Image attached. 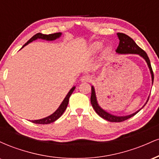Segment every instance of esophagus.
I'll return each instance as SVG.
<instances>
[{
  "instance_id": "1",
  "label": "esophagus",
  "mask_w": 159,
  "mask_h": 159,
  "mask_svg": "<svg viewBox=\"0 0 159 159\" xmlns=\"http://www.w3.org/2000/svg\"><path fill=\"white\" fill-rule=\"evenodd\" d=\"M81 81L82 82H89L91 81V78H90V76L87 75H86L82 76L81 78Z\"/></svg>"
}]
</instances>
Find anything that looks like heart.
Listing matches in <instances>:
<instances>
[{"label": "heart", "instance_id": "heart-1", "mask_svg": "<svg viewBox=\"0 0 159 159\" xmlns=\"http://www.w3.org/2000/svg\"><path fill=\"white\" fill-rule=\"evenodd\" d=\"M102 43H100V42H94L89 47V52L90 54H96V52H98L102 48ZM109 51H110V48L108 47L104 49L105 52H108Z\"/></svg>", "mask_w": 159, "mask_h": 159}]
</instances>
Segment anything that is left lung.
<instances>
[{"instance_id": "1", "label": "left lung", "mask_w": 159, "mask_h": 159, "mask_svg": "<svg viewBox=\"0 0 159 159\" xmlns=\"http://www.w3.org/2000/svg\"><path fill=\"white\" fill-rule=\"evenodd\" d=\"M117 35V37L119 38L120 43L119 46L116 48V52L117 54H138V55L141 57L142 58H143L145 60V61L147 62V66H148V68L149 69V72H150L151 74V78H152V85L153 84V80H154V75H153V72L152 67H151L150 61H149V59L147 56V53H146L143 49H141L138 46V45L136 44L135 42L133 40L132 38L129 37V36H127L126 34H122V33H117L116 34ZM149 98V96H148V98H147V102L144 104V105L142 107L145 106V105L147 104V102H148V99ZM90 102L91 105H92L93 107L96 112L98 116H101L103 119L107 120L109 122H123L125 121L129 118L132 117L133 116H134L137 113H138L139 111L141 110L142 107L139 109L138 111H137L136 112L133 113L132 114L129 115H125V116H116V115L111 114L110 113L107 112L106 111L104 110L103 108H102L100 107V105H98L97 98H96V91H95V88L93 86H91V96H90Z\"/></svg>"}]
</instances>
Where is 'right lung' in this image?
Returning a JSON list of instances; mask_svg holds the SVG:
<instances>
[{
	"instance_id": "right-lung-1",
	"label": "right lung",
	"mask_w": 159,
	"mask_h": 159,
	"mask_svg": "<svg viewBox=\"0 0 159 159\" xmlns=\"http://www.w3.org/2000/svg\"><path fill=\"white\" fill-rule=\"evenodd\" d=\"M62 34L61 33H56V34H48V35H46V34H43L41 33H39V34H36V35H34L31 39H30L28 41L25 43V45H23L22 48L25 46V45H28L29 43H32L33 41H35V40L40 39H43V40H46V41H54L58 38H60ZM75 87H72L71 88V90L69 91V93H67L66 97L63 99V101L62 102L60 106L58 107V108L54 111L53 114H52L49 116H46V117L43 118V119H39V120H31L32 123H36V124H49L54 123V121H56L57 120L59 119L60 117L62 116V114L64 113V111L66 109L67 105H68L69 103V98L70 97V96L72 95V92L75 90Z\"/></svg>"
}]
</instances>
